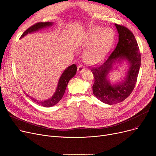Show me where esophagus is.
I'll use <instances>...</instances> for the list:
<instances>
[{
	"instance_id": "obj_1",
	"label": "esophagus",
	"mask_w": 156,
	"mask_h": 156,
	"mask_svg": "<svg viewBox=\"0 0 156 156\" xmlns=\"http://www.w3.org/2000/svg\"><path fill=\"white\" fill-rule=\"evenodd\" d=\"M85 67L83 66V65H79L78 67V73H81L83 70H85Z\"/></svg>"
}]
</instances>
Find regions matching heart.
I'll return each mask as SVG.
<instances>
[{
	"label": "heart",
	"instance_id": "heart-1",
	"mask_svg": "<svg viewBox=\"0 0 156 156\" xmlns=\"http://www.w3.org/2000/svg\"><path fill=\"white\" fill-rule=\"evenodd\" d=\"M88 40L95 42L85 52L84 59L89 64H97L104 59L109 52L114 40V33L109 28L93 27L89 30Z\"/></svg>",
	"mask_w": 156,
	"mask_h": 156
}]
</instances>
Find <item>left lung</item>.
<instances>
[{
  "label": "left lung",
  "instance_id": "obj_1",
  "mask_svg": "<svg viewBox=\"0 0 156 156\" xmlns=\"http://www.w3.org/2000/svg\"><path fill=\"white\" fill-rule=\"evenodd\" d=\"M115 26L119 34L116 48L103 64L91 68L94 77V95L101 102L110 105L123 101L132 94L141 64L140 49L133 33L122 25L115 24ZM120 59L128 60L130 68L126 81L121 84L112 86L107 79V76L112 64Z\"/></svg>",
  "mask_w": 156,
  "mask_h": 156
}]
</instances>
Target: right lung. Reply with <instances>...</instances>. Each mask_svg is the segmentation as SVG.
<instances>
[{
	"instance_id": "add662e5",
	"label": "right lung",
	"mask_w": 156,
	"mask_h": 156,
	"mask_svg": "<svg viewBox=\"0 0 156 156\" xmlns=\"http://www.w3.org/2000/svg\"><path fill=\"white\" fill-rule=\"evenodd\" d=\"M52 25V23L51 22H39L34 24V25H32L30 28H28L25 31H24L22 35L21 36L20 38H23L24 36L27 35L28 34H30V33L32 32H35L40 29H42L47 27H50ZM77 70V67L76 65L73 64L71 65L70 66H69L66 69L63 73L62 74V75L61 76L58 85H57V87L56 89V91L54 93V95L48 100H46L45 101H38L35 99H34V98H30V99L34 101V102H36L38 104H41L44 107H52V106L55 105L56 104L58 103L61 99H62V97L65 92L66 88V87L68 84L69 81L74 76L76 75Z\"/></svg>"
}]
</instances>
